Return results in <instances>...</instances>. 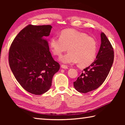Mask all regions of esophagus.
Returning a JSON list of instances; mask_svg holds the SVG:
<instances>
[{
  "instance_id": "esophagus-1",
  "label": "esophagus",
  "mask_w": 125,
  "mask_h": 125,
  "mask_svg": "<svg viewBox=\"0 0 125 125\" xmlns=\"http://www.w3.org/2000/svg\"><path fill=\"white\" fill-rule=\"evenodd\" d=\"M61 68L63 69H68V67L66 65H64V64H62L61 65Z\"/></svg>"
}]
</instances>
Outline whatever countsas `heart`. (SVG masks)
Wrapping results in <instances>:
<instances>
[{"instance_id":"b5f03b06","label":"heart","mask_w":125,"mask_h":125,"mask_svg":"<svg viewBox=\"0 0 125 125\" xmlns=\"http://www.w3.org/2000/svg\"><path fill=\"white\" fill-rule=\"evenodd\" d=\"M50 47L54 56L60 57L68 48L69 52L60 58L64 63H76L86 67L94 62L96 57L97 43L95 39L86 33L75 29L61 31L60 37L53 36L50 41Z\"/></svg>"}]
</instances>
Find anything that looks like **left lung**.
Wrapping results in <instances>:
<instances>
[{
    "label": "left lung",
    "instance_id": "left-lung-1",
    "mask_svg": "<svg viewBox=\"0 0 125 125\" xmlns=\"http://www.w3.org/2000/svg\"><path fill=\"white\" fill-rule=\"evenodd\" d=\"M101 43L96 60L82 71L74 86L78 92L86 93L96 89L108 75L114 62V52L110 42L105 33H101Z\"/></svg>",
    "mask_w": 125,
    "mask_h": 125
}]
</instances>
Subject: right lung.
<instances>
[{
	"label": "right lung",
	"mask_w": 125,
	"mask_h": 125,
	"mask_svg": "<svg viewBox=\"0 0 125 125\" xmlns=\"http://www.w3.org/2000/svg\"><path fill=\"white\" fill-rule=\"evenodd\" d=\"M51 25H28L10 45L9 64L21 86L27 92L41 95L49 90L53 76L60 68L50 51L47 40Z\"/></svg>",
	"instance_id": "add662e5"
}]
</instances>
